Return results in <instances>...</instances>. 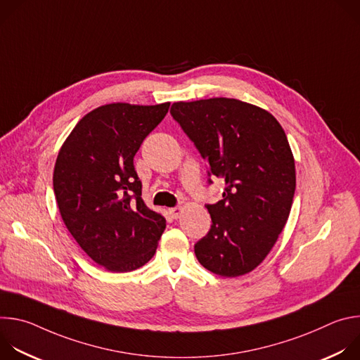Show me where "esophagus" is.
I'll return each mask as SVG.
<instances>
[{"label": "esophagus", "mask_w": 360, "mask_h": 360, "mask_svg": "<svg viewBox=\"0 0 360 360\" xmlns=\"http://www.w3.org/2000/svg\"><path fill=\"white\" fill-rule=\"evenodd\" d=\"M169 214L175 218V219H178V218H181V214H182V208H179V207H175V208H171L169 210Z\"/></svg>", "instance_id": "esophagus-1"}]
</instances>
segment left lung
I'll use <instances>...</instances> for the list:
<instances>
[{"instance_id": "8db88e82", "label": "left lung", "mask_w": 360, "mask_h": 360, "mask_svg": "<svg viewBox=\"0 0 360 360\" xmlns=\"http://www.w3.org/2000/svg\"><path fill=\"white\" fill-rule=\"evenodd\" d=\"M171 114L207 161L208 174L225 182L222 199L207 205L212 225L195 243L196 259L219 276L249 274L289 218L296 174L286 134L266 110L235 98L179 101Z\"/></svg>"}]
</instances>
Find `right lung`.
I'll list each match as a JSON object with an SVG mask.
<instances>
[{"mask_svg": "<svg viewBox=\"0 0 360 360\" xmlns=\"http://www.w3.org/2000/svg\"><path fill=\"white\" fill-rule=\"evenodd\" d=\"M169 105L98 107L79 120L58 152L53 182L61 218L82 250L107 271L143 266L165 231V218L141 196L134 157Z\"/></svg>", "mask_w": 360, "mask_h": 360, "instance_id": "1", "label": "right lung"}]
</instances>
